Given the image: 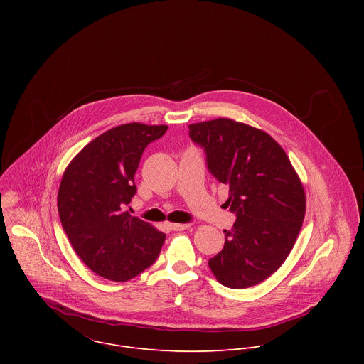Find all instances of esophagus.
Listing matches in <instances>:
<instances>
[{"mask_svg": "<svg viewBox=\"0 0 364 364\" xmlns=\"http://www.w3.org/2000/svg\"><path fill=\"white\" fill-rule=\"evenodd\" d=\"M168 227H169V230H172V231H182V230L189 228L191 224H188V223H169Z\"/></svg>", "mask_w": 364, "mask_h": 364, "instance_id": "1", "label": "esophagus"}]
</instances>
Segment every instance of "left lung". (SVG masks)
I'll use <instances>...</instances> for the list:
<instances>
[{"label":"left lung","mask_w":364,"mask_h":364,"mask_svg":"<svg viewBox=\"0 0 364 364\" xmlns=\"http://www.w3.org/2000/svg\"><path fill=\"white\" fill-rule=\"evenodd\" d=\"M189 137L205 150L208 172L228 186L225 205L237 215L208 266L230 289L255 286L294 247L306 214L301 181L284 150L252 126L218 117L189 124Z\"/></svg>","instance_id":"left-lung-1"}]
</instances>
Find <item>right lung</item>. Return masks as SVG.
Masks as SVG:
<instances>
[{"label": "right lung", "instance_id": "1", "mask_svg": "<svg viewBox=\"0 0 364 364\" xmlns=\"http://www.w3.org/2000/svg\"><path fill=\"white\" fill-rule=\"evenodd\" d=\"M168 126L127 123L87 144L70 162L57 195L61 225L81 260L97 274L126 282L156 262L165 234L126 208L146 147Z\"/></svg>", "mask_w": 364, "mask_h": 364}]
</instances>
